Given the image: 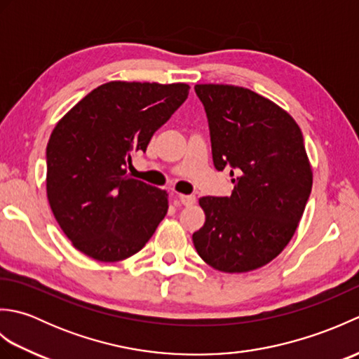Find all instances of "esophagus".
<instances>
[{"label":"esophagus","instance_id":"1","mask_svg":"<svg viewBox=\"0 0 359 359\" xmlns=\"http://www.w3.org/2000/svg\"><path fill=\"white\" fill-rule=\"evenodd\" d=\"M179 201H180L182 205H185V207H191V205L196 203V196H193V194H180Z\"/></svg>","mask_w":359,"mask_h":359}]
</instances>
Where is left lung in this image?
Masks as SVG:
<instances>
[{"label":"left lung","mask_w":359,"mask_h":359,"mask_svg":"<svg viewBox=\"0 0 359 359\" xmlns=\"http://www.w3.org/2000/svg\"><path fill=\"white\" fill-rule=\"evenodd\" d=\"M207 111L212 162L230 170V197H201L205 224L193 234L212 269L247 273L292 241L313 185L301 128L266 97L233 85H196Z\"/></svg>","instance_id":"left-lung-1"}]
</instances>
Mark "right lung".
Returning a JSON list of instances; mask_svg holds the SVG:
<instances>
[{"label":"right lung","instance_id":"right-lung-1","mask_svg":"<svg viewBox=\"0 0 359 359\" xmlns=\"http://www.w3.org/2000/svg\"><path fill=\"white\" fill-rule=\"evenodd\" d=\"M187 83L109 81L67 111L46 148V193L72 245L100 262L140 251L168 211V193L129 177L131 154L187 100Z\"/></svg>","mask_w":359,"mask_h":359}]
</instances>
